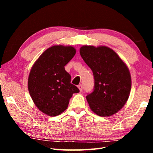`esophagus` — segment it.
Here are the masks:
<instances>
[{
  "instance_id": "1",
  "label": "esophagus",
  "mask_w": 153,
  "mask_h": 153,
  "mask_svg": "<svg viewBox=\"0 0 153 153\" xmlns=\"http://www.w3.org/2000/svg\"><path fill=\"white\" fill-rule=\"evenodd\" d=\"M78 88H79V91L80 92H82V90H83V86H82V84H79V85H78Z\"/></svg>"
}]
</instances>
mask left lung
<instances>
[{
    "instance_id": "obj_1",
    "label": "left lung",
    "mask_w": 153,
    "mask_h": 153,
    "mask_svg": "<svg viewBox=\"0 0 153 153\" xmlns=\"http://www.w3.org/2000/svg\"><path fill=\"white\" fill-rule=\"evenodd\" d=\"M79 53L94 77V87L86 96L91 110L101 117L111 116L122 108L130 93L131 80L125 63L105 46H83Z\"/></svg>"
}]
</instances>
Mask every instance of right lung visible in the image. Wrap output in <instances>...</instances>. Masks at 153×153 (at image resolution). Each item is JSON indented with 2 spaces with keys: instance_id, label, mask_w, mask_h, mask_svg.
<instances>
[{
  "instance_id": "add662e5",
  "label": "right lung",
  "mask_w": 153,
  "mask_h": 153,
  "mask_svg": "<svg viewBox=\"0 0 153 153\" xmlns=\"http://www.w3.org/2000/svg\"><path fill=\"white\" fill-rule=\"evenodd\" d=\"M76 51L71 46L56 45L44 52L33 64L28 77L30 94L38 109L55 117L67 109L69 99L79 89L71 84L65 66Z\"/></svg>"
}]
</instances>
